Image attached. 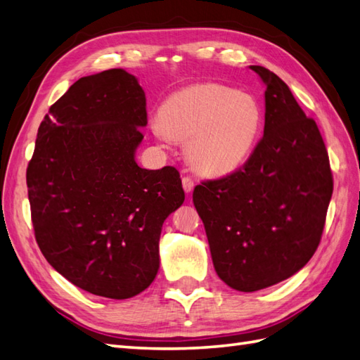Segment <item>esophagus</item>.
<instances>
[{
	"label": "esophagus",
	"mask_w": 360,
	"mask_h": 360,
	"mask_svg": "<svg viewBox=\"0 0 360 360\" xmlns=\"http://www.w3.org/2000/svg\"><path fill=\"white\" fill-rule=\"evenodd\" d=\"M182 187H184V190H186V193H191V191H193V188H195V181L191 179L190 176H184L182 178Z\"/></svg>",
	"instance_id": "1"
}]
</instances>
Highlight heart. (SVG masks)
Here are the masks:
<instances>
[{
	"label": "heart",
	"mask_w": 360,
	"mask_h": 360,
	"mask_svg": "<svg viewBox=\"0 0 360 360\" xmlns=\"http://www.w3.org/2000/svg\"><path fill=\"white\" fill-rule=\"evenodd\" d=\"M264 110L256 96L214 82L174 91L153 122L156 136L186 141V153L205 176H225L244 165L261 136Z\"/></svg>",
	"instance_id": "heart-1"
}]
</instances>
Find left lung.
Returning <instances> with one entry per match:
<instances>
[{
	"label": "left lung",
	"mask_w": 360,
	"mask_h": 360,
	"mask_svg": "<svg viewBox=\"0 0 360 360\" xmlns=\"http://www.w3.org/2000/svg\"><path fill=\"white\" fill-rule=\"evenodd\" d=\"M250 69L266 86L264 136L240 169L193 191L216 273L245 293L285 281L310 261L333 195L316 121L278 75Z\"/></svg>",
	"instance_id": "8db88e82"
}]
</instances>
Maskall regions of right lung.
Instances as JSON below:
<instances>
[{
	"mask_svg": "<svg viewBox=\"0 0 360 360\" xmlns=\"http://www.w3.org/2000/svg\"><path fill=\"white\" fill-rule=\"evenodd\" d=\"M144 125V90L110 69L75 82L38 129L26 174L35 239L91 295L129 299L153 282L162 224L186 198L174 167L136 164Z\"/></svg>",
	"mask_w": 360,
	"mask_h": 360,
	"instance_id": "add662e5",
	"label": "right lung"
}]
</instances>
